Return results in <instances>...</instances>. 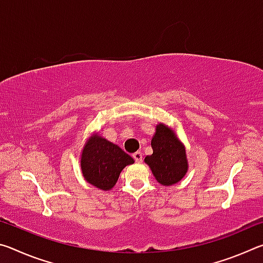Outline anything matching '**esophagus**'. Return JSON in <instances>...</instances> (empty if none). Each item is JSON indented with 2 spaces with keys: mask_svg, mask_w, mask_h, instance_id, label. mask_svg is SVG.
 Listing matches in <instances>:
<instances>
[{
  "mask_svg": "<svg viewBox=\"0 0 263 263\" xmlns=\"http://www.w3.org/2000/svg\"><path fill=\"white\" fill-rule=\"evenodd\" d=\"M133 159L136 160L137 162H141L142 161V153L141 152H136V153H133Z\"/></svg>",
  "mask_w": 263,
  "mask_h": 263,
  "instance_id": "1",
  "label": "esophagus"
}]
</instances>
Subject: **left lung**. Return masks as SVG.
Returning <instances> with one entry per match:
<instances>
[{"instance_id": "8db88e82", "label": "left lung", "mask_w": 263, "mask_h": 263, "mask_svg": "<svg viewBox=\"0 0 263 263\" xmlns=\"http://www.w3.org/2000/svg\"><path fill=\"white\" fill-rule=\"evenodd\" d=\"M151 145L153 154L147 155L145 162L152 169L155 179L162 185L177 183L188 171L183 145L163 124L157 126V133Z\"/></svg>"}]
</instances>
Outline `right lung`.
Instances as JSON below:
<instances>
[{
    "mask_svg": "<svg viewBox=\"0 0 263 263\" xmlns=\"http://www.w3.org/2000/svg\"><path fill=\"white\" fill-rule=\"evenodd\" d=\"M133 162L130 155L117 145L94 136L83 148L81 169L87 182L99 189L109 190L116 184L124 167Z\"/></svg>",
    "mask_w": 263,
    "mask_h": 263,
    "instance_id": "right-lung-1",
    "label": "right lung"
}]
</instances>
